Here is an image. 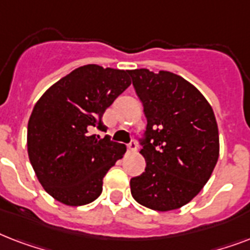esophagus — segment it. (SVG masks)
<instances>
[{
    "label": "esophagus",
    "mask_w": 250,
    "mask_h": 250,
    "mask_svg": "<svg viewBox=\"0 0 250 250\" xmlns=\"http://www.w3.org/2000/svg\"><path fill=\"white\" fill-rule=\"evenodd\" d=\"M127 149H128V152H136L137 149V143L135 140H132L127 145Z\"/></svg>",
    "instance_id": "esophagus-1"
}]
</instances>
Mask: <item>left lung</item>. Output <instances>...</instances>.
Segmentation results:
<instances>
[{
    "label": "left lung",
    "instance_id": "1",
    "mask_svg": "<svg viewBox=\"0 0 250 250\" xmlns=\"http://www.w3.org/2000/svg\"><path fill=\"white\" fill-rule=\"evenodd\" d=\"M128 74L148 122L140 139L146 167L131 179V193L152 210L179 209L197 196L217 165L215 115L201 92L182 76L146 68Z\"/></svg>",
    "mask_w": 250,
    "mask_h": 250
}]
</instances>
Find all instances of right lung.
Wrapping results in <instances>:
<instances>
[{
  "mask_svg": "<svg viewBox=\"0 0 250 250\" xmlns=\"http://www.w3.org/2000/svg\"><path fill=\"white\" fill-rule=\"evenodd\" d=\"M125 70L86 64L53 84L33 107L27 129L29 162L57 201L82 206L102 192L106 172L125 145L92 133L106 132L102 115L131 84Z\"/></svg>",
  "mask_w": 250,
  "mask_h": 250,
  "instance_id": "add662e5",
  "label": "right lung"
}]
</instances>
